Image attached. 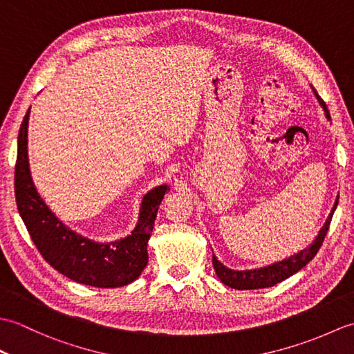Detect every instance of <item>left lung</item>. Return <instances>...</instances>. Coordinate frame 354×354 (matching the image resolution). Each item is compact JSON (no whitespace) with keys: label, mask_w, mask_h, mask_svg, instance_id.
<instances>
[{"label":"left lung","mask_w":354,"mask_h":354,"mask_svg":"<svg viewBox=\"0 0 354 354\" xmlns=\"http://www.w3.org/2000/svg\"><path fill=\"white\" fill-rule=\"evenodd\" d=\"M315 95L319 102V104L322 106L326 112V117L330 120V114L328 109L326 106V102L321 99L318 95V93L313 89ZM337 205V201L335 204V208ZM335 208L330 213L327 222L324 223V227L321 228L319 236L315 240L313 245H310L309 248H306L301 252H298L292 257L286 259L283 261L274 263V265L266 266V268H260V269H252V270H232L228 269L227 266H223L222 263L216 259V255H213V266L217 277L221 278V281L223 284L230 286L232 289H239V290H250V289H265V288H270V286H275L277 283H281L286 278H289L290 275H293L295 272H298L299 269H303L307 263H309L317 252L319 251V248L324 242V239L327 236V231L330 227V222H332V217L335 213Z\"/></svg>","instance_id":"1"}]
</instances>
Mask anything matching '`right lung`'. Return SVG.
Masks as SVG:
<instances>
[{"mask_svg": "<svg viewBox=\"0 0 354 354\" xmlns=\"http://www.w3.org/2000/svg\"><path fill=\"white\" fill-rule=\"evenodd\" d=\"M28 112L18 133L15 164V198L30 237L44 260L70 280L94 288H120L137 280L146 268L147 242L167 185L150 190L140 209L137 228L131 236L112 243H95L68 230L37 194L30 176L27 158Z\"/></svg>", "mask_w": 354, "mask_h": 354, "instance_id": "1", "label": "right lung"}]
</instances>
